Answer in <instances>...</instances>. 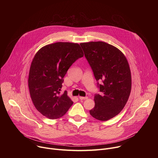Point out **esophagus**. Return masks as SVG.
Returning a JSON list of instances; mask_svg holds the SVG:
<instances>
[{
    "label": "esophagus",
    "mask_w": 158,
    "mask_h": 158,
    "mask_svg": "<svg viewBox=\"0 0 158 158\" xmlns=\"http://www.w3.org/2000/svg\"><path fill=\"white\" fill-rule=\"evenodd\" d=\"M79 98L80 100H85V99H87V97H82V96H79Z\"/></svg>",
    "instance_id": "obj_1"
}]
</instances>
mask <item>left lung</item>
Returning a JSON list of instances; mask_svg holds the SVG:
<instances>
[{
	"label": "left lung",
	"instance_id": "8db88e82",
	"mask_svg": "<svg viewBox=\"0 0 158 158\" xmlns=\"http://www.w3.org/2000/svg\"><path fill=\"white\" fill-rule=\"evenodd\" d=\"M84 56L93 71L101 94L94 96L95 106L89 110L95 119L107 121L118 115L125 106L131 90V75L123 53L107 43H81ZM102 80L100 85L98 81Z\"/></svg>",
	"mask_w": 158,
	"mask_h": 158
}]
</instances>
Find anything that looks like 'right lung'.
Wrapping results in <instances>:
<instances>
[{"mask_svg":"<svg viewBox=\"0 0 158 158\" xmlns=\"http://www.w3.org/2000/svg\"><path fill=\"white\" fill-rule=\"evenodd\" d=\"M83 56L79 44L62 42L47 45L35 54L28 85L34 106L45 117L61 118L73 105L67 91L62 94L60 91L67 70Z\"/></svg>","mask_w":158,"mask_h":158,"instance_id":"add662e5","label":"right lung"}]
</instances>
